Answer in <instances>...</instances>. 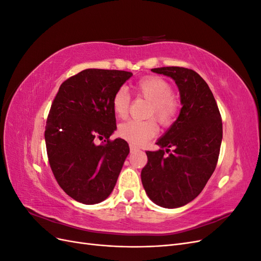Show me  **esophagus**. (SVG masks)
I'll return each mask as SVG.
<instances>
[{
    "label": "esophagus",
    "instance_id": "obj_1",
    "mask_svg": "<svg viewBox=\"0 0 261 261\" xmlns=\"http://www.w3.org/2000/svg\"><path fill=\"white\" fill-rule=\"evenodd\" d=\"M129 149H130V152H132V153H133V152H136V151H138V150H139L136 146H134V145H132V144L129 145Z\"/></svg>",
    "mask_w": 261,
    "mask_h": 261
}]
</instances>
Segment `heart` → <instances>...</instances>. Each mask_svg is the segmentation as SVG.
<instances>
[{"mask_svg":"<svg viewBox=\"0 0 261 261\" xmlns=\"http://www.w3.org/2000/svg\"><path fill=\"white\" fill-rule=\"evenodd\" d=\"M136 96L150 102L148 116L154 117L164 127L175 121L178 105L172 96L171 85L158 76H147L134 85ZM130 99L125 88L115 91L112 97V110L118 118H125L128 114ZM158 126L153 120L127 121L118 126V136L135 145H143L155 136Z\"/></svg>","mask_w":261,"mask_h":261,"instance_id":"obj_1","label":"heart"}]
</instances>
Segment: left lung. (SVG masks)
I'll return each instance as SVG.
<instances>
[{
    "instance_id": "left-lung-1",
    "label": "left lung",
    "mask_w": 261,
    "mask_h": 261,
    "mask_svg": "<svg viewBox=\"0 0 261 261\" xmlns=\"http://www.w3.org/2000/svg\"><path fill=\"white\" fill-rule=\"evenodd\" d=\"M151 72L175 82L181 109L176 121L155 143L161 149L146 151L148 163L141 170V181L155 204L173 209L194 200L215 172L222 120L209 86L195 70L169 66ZM164 151L169 155L164 156Z\"/></svg>"
}]
</instances>
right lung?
<instances>
[{
	"label": "right lung",
	"instance_id": "add662e5",
	"mask_svg": "<svg viewBox=\"0 0 261 261\" xmlns=\"http://www.w3.org/2000/svg\"><path fill=\"white\" fill-rule=\"evenodd\" d=\"M132 76L85 69L63 83L53 100L44 132L49 163L61 188L78 202L107 199L129 153L124 139L110 136L116 129L112 97Z\"/></svg>",
	"mask_w": 261,
	"mask_h": 261
}]
</instances>
